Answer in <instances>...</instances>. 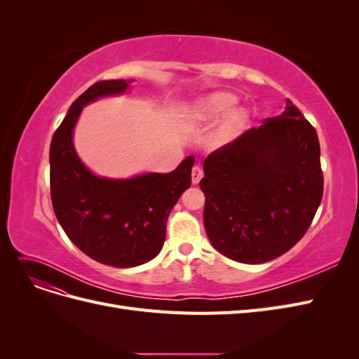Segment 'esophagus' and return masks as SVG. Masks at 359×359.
<instances>
[{
  "label": "esophagus",
  "mask_w": 359,
  "mask_h": 359,
  "mask_svg": "<svg viewBox=\"0 0 359 359\" xmlns=\"http://www.w3.org/2000/svg\"><path fill=\"white\" fill-rule=\"evenodd\" d=\"M203 177V170H202V168L199 166V165H196V166H193V169H191V182L193 184H198L199 181H201V178Z\"/></svg>",
  "instance_id": "1"
}]
</instances>
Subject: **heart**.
<instances>
[{"mask_svg":"<svg viewBox=\"0 0 359 359\" xmlns=\"http://www.w3.org/2000/svg\"><path fill=\"white\" fill-rule=\"evenodd\" d=\"M236 97L231 93H214L193 107L191 118L194 123H212L228 114L219 133L215 135V144H222L229 139L245 121V112L243 109H233Z\"/></svg>","mask_w":359,"mask_h":359,"instance_id":"b5f03b06","label":"heart"}]
</instances>
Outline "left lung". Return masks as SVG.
Wrapping results in <instances>:
<instances>
[{
    "instance_id": "8db88e82",
    "label": "left lung",
    "mask_w": 359,
    "mask_h": 359,
    "mask_svg": "<svg viewBox=\"0 0 359 359\" xmlns=\"http://www.w3.org/2000/svg\"><path fill=\"white\" fill-rule=\"evenodd\" d=\"M203 172L206 233L222 255L241 264L289 252L323 194L318 133L289 99L280 116L212 151Z\"/></svg>"
}]
</instances>
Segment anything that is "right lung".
I'll use <instances>...</instances> for the list:
<instances>
[{"mask_svg": "<svg viewBox=\"0 0 359 359\" xmlns=\"http://www.w3.org/2000/svg\"><path fill=\"white\" fill-rule=\"evenodd\" d=\"M128 81H100L70 106L53 133L50 199L53 212L70 241L97 262L116 268L154 259L166 238V222L182 191L191 184L190 156L169 173H147L130 180L95 177L73 147V127L82 107L102 95L121 94Z\"/></svg>", "mask_w": 359, "mask_h": 359, "instance_id": "1", "label": "right lung"}]
</instances>
